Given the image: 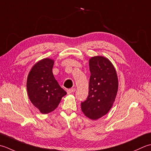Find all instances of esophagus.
<instances>
[{
	"label": "esophagus",
	"instance_id": "1",
	"mask_svg": "<svg viewBox=\"0 0 151 151\" xmlns=\"http://www.w3.org/2000/svg\"><path fill=\"white\" fill-rule=\"evenodd\" d=\"M75 91H76V88H70V89H68V90H67V93L68 94H72L73 93H74Z\"/></svg>",
	"mask_w": 151,
	"mask_h": 151
}]
</instances>
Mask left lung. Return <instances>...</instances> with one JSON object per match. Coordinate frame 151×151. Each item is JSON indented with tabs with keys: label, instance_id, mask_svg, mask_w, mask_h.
<instances>
[{
	"label": "left lung",
	"instance_id": "obj_1",
	"mask_svg": "<svg viewBox=\"0 0 151 151\" xmlns=\"http://www.w3.org/2000/svg\"><path fill=\"white\" fill-rule=\"evenodd\" d=\"M88 63V96L81 104V111L87 117L97 120L106 115L113 106L118 92V77L113 64L105 57H93Z\"/></svg>",
	"mask_w": 151,
	"mask_h": 151
}]
</instances>
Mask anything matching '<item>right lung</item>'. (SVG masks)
<instances>
[{
	"label": "right lung",
	"mask_w": 151,
	"mask_h": 151,
	"mask_svg": "<svg viewBox=\"0 0 151 151\" xmlns=\"http://www.w3.org/2000/svg\"><path fill=\"white\" fill-rule=\"evenodd\" d=\"M53 64L54 60L43 58L32 67L27 76L29 98L42 114L54 111L66 94L54 78L52 72Z\"/></svg>",
	"instance_id": "add662e5"
}]
</instances>
